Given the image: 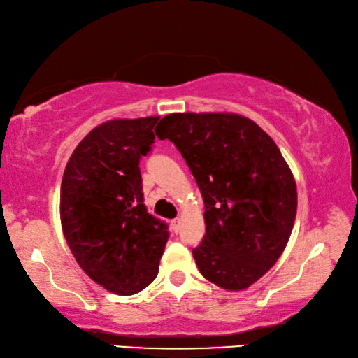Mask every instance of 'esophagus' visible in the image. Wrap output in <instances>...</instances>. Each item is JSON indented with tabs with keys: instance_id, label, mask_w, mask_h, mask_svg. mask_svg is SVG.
Here are the masks:
<instances>
[{
	"instance_id": "obj_1",
	"label": "esophagus",
	"mask_w": 358,
	"mask_h": 358,
	"mask_svg": "<svg viewBox=\"0 0 358 358\" xmlns=\"http://www.w3.org/2000/svg\"><path fill=\"white\" fill-rule=\"evenodd\" d=\"M180 226H181V221H180V218H175V220H172V228H173V231H175V232H178V231H180Z\"/></svg>"
}]
</instances>
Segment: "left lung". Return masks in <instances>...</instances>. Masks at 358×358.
I'll return each instance as SVG.
<instances>
[{
  "mask_svg": "<svg viewBox=\"0 0 358 358\" xmlns=\"http://www.w3.org/2000/svg\"><path fill=\"white\" fill-rule=\"evenodd\" d=\"M157 138L177 146L206 206V236L192 257L226 290L263 277L285 248L296 217V183L280 150L250 119L232 113H175Z\"/></svg>",
  "mask_w": 358,
  "mask_h": 358,
  "instance_id": "obj_1",
  "label": "left lung"
}]
</instances>
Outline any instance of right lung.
<instances>
[{
	"mask_svg": "<svg viewBox=\"0 0 358 358\" xmlns=\"http://www.w3.org/2000/svg\"><path fill=\"white\" fill-rule=\"evenodd\" d=\"M157 116L115 119L76 146L60 188V220L78 264L99 285L135 294L156 279L169 226L143 203L140 159Z\"/></svg>",
	"mask_w": 358,
	"mask_h": 358,
	"instance_id": "1",
	"label": "right lung"
}]
</instances>
